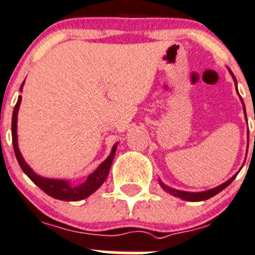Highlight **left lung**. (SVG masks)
Returning <instances> with one entry per match:
<instances>
[{
  "label": "left lung",
  "mask_w": 255,
  "mask_h": 255,
  "mask_svg": "<svg viewBox=\"0 0 255 255\" xmlns=\"http://www.w3.org/2000/svg\"><path fill=\"white\" fill-rule=\"evenodd\" d=\"M228 70H229V73H231L232 78H233L234 83H236V89H237L236 77H234V74L232 73V70L229 69V68H228ZM237 93H238V89H237ZM238 94H239V93H238ZM241 102H242V104H243V110H244V114H246V107H244V103H243V99H242V98H241ZM246 120H247V117H246ZM248 140H249V131H248ZM237 175H238V172H237L234 176H232V177L229 178L228 181H226L224 183H222V185L217 186V187H214V188H211V190L202 191V192H187V191L176 190V188H172V187H170V186L165 185V183H163L161 180H158V182H160V186L163 188V190L166 191V192H168L170 195L175 196V197L181 198V200H183V201H190V202H200V201L208 200V198L213 197V196H216L217 193H219L221 191H223L224 188L227 187V186L231 185L232 181H233L234 178L237 177Z\"/></svg>",
  "instance_id": "obj_1"
}]
</instances>
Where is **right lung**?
Wrapping results in <instances>:
<instances>
[{
  "label": "right lung",
  "mask_w": 255,
  "mask_h": 255,
  "mask_svg": "<svg viewBox=\"0 0 255 255\" xmlns=\"http://www.w3.org/2000/svg\"><path fill=\"white\" fill-rule=\"evenodd\" d=\"M24 82L22 83L21 88H19V92L22 93L23 89ZM22 97L19 95L18 100H17V104L13 109V114H12V143H13V150L16 153V158L18 161L19 166H21L22 171L38 186L43 192L47 193L48 196L53 198H57V200L62 201H80L84 200V198L89 197L90 195L95 192L100 186L104 183V181L107 180L108 175H109L110 167H112L113 160H114L115 151H117L118 142L113 146L112 152L110 155L105 158V161H103L99 166H98L97 170L93 173H90L88 176L87 180L84 181L80 185H72L70 181L67 180H60V178H47L42 177V176L37 175L31 167H29L28 163L24 161L23 156H22L21 151L18 147V136H17V120H18V110L19 105H21Z\"/></svg>",
  "instance_id": "obj_1"
}]
</instances>
